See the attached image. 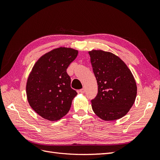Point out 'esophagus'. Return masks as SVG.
Listing matches in <instances>:
<instances>
[{
	"mask_svg": "<svg viewBox=\"0 0 160 160\" xmlns=\"http://www.w3.org/2000/svg\"><path fill=\"white\" fill-rule=\"evenodd\" d=\"M79 92H80V93H84L85 92V89L83 88V89H81L79 90Z\"/></svg>",
	"mask_w": 160,
	"mask_h": 160,
	"instance_id": "obj_1",
	"label": "esophagus"
}]
</instances>
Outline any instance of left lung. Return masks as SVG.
<instances>
[{
	"mask_svg": "<svg viewBox=\"0 0 160 160\" xmlns=\"http://www.w3.org/2000/svg\"><path fill=\"white\" fill-rule=\"evenodd\" d=\"M88 52L98 86V95L91 100L93 111L104 121L123 118L132 108L137 95L132 71L112 52L94 49Z\"/></svg>",
	"mask_w": 160,
	"mask_h": 160,
	"instance_id": "8db88e82",
	"label": "left lung"
}]
</instances>
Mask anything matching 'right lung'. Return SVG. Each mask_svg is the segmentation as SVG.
<instances>
[{
    "instance_id": "right-lung-1",
    "label": "right lung",
    "mask_w": 160,
    "mask_h": 160,
    "mask_svg": "<svg viewBox=\"0 0 160 160\" xmlns=\"http://www.w3.org/2000/svg\"><path fill=\"white\" fill-rule=\"evenodd\" d=\"M78 51L61 47L42 55L32 67L26 85L28 102L43 119L55 122L69 112L77 92L67 69Z\"/></svg>"
}]
</instances>
